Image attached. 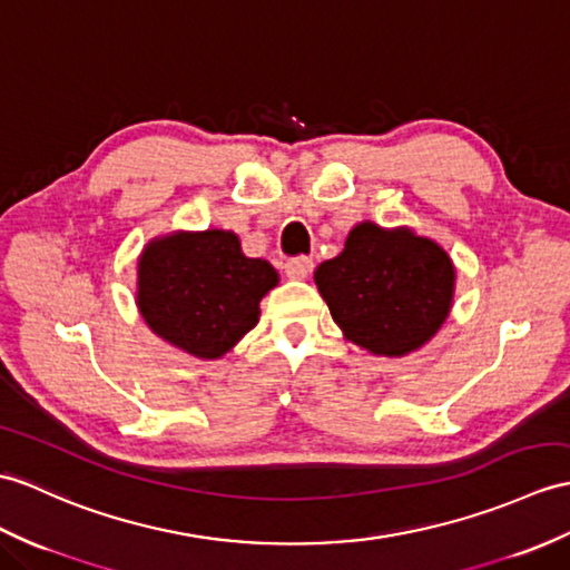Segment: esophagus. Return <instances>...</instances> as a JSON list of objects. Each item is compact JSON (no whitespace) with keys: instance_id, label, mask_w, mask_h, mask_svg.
I'll return each instance as SVG.
<instances>
[{"instance_id":"obj_1","label":"esophagus","mask_w":570,"mask_h":570,"mask_svg":"<svg viewBox=\"0 0 570 570\" xmlns=\"http://www.w3.org/2000/svg\"><path fill=\"white\" fill-rule=\"evenodd\" d=\"M284 269L291 279H306V276L313 272V259L311 257H294L284 264Z\"/></svg>"}]
</instances>
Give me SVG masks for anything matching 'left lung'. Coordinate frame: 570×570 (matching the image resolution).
Masks as SVG:
<instances>
[{
    "mask_svg": "<svg viewBox=\"0 0 570 570\" xmlns=\"http://www.w3.org/2000/svg\"><path fill=\"white\" fill-rule=\"evenodd\" d=\"M315 284L352 342L374 354L403 356L444 323L454 267L428 237L360 223L345 249L315 269Z\"/></svg>",
    "mask_w": 570,
    "mask_h": 570,
    "instance_id": "obj_1",
    "label": "left lung"
}]
</instances>
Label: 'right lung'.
I'll return each mask as SVG.
<instances>
[{
  "label": "right lung",
  "instance_id": "add662e5",
  "mask_svg": "<svg viewBox=\"0 0 570 570\" xmlns=\"http://www.w3.org/2000/svg\"><path fill=\"white\" fill-rule=\"evenodd\" d=\"M279 276L240 253L233 233H179L155 240L138 262V306L153 333L216 360L257 325L259 301Z\"/></svg>",
  "mask_w": 570,
  "mask_h": 570
}]
</instances>
